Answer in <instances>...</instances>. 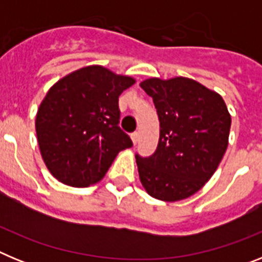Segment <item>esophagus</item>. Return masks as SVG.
Returning <instances> with one entry per match:
<instances>
[{
  "label": "esophagus",
  "mask_w": 262,
  "mask_h": 262,
  "mask_svg": "<svg viewBox=\"0 0 262 262\" xmlns=\"http://www.w3.org/2000/svg\"><path fill=\"white\" fill-rule=\"evenodd\" d=\"M131 139H133L134 144H138V142H139V134L138 133H133V134H131Z\"/></svg>",
  "instance_id": "1"
}]
</instances>
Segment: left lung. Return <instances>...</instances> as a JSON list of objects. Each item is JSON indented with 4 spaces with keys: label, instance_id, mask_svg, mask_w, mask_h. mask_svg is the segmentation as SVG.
<instances>
[{
    "label": "left lung",
    "instance_id": "left-lung-1",
    "mask_svg": "<svg viewBox=\"0 0 262 262\" xmlns=\"http://www.w3.org/2000/svg\"><path fill=\"white\" fill-rule=\"evenodd\" d=\"M140 86L154 99L160 120L155 154L135 156L142 185L160 201L189 198L202 189L223 159L230 113L219 94L191 78H148Z\"/></svg>",
    "mask_w": 262,
    "mask_h": 262
}]
</instances>
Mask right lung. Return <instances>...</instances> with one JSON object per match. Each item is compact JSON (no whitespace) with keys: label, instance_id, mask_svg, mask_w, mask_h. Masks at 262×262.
<instances>
[{"label":"right lung","instance_id":"obj_1","mask_svg":"<svg viewBox=\"0 0 262 262\" xmlns=\"http://www.w3.org/2000/svg\"><path fill=\"white\" fill-rule=\"evenodd\" d=\"M135 84L101 66L72 72L41 101L35 128L46 166L62 184L86 187L103 178L120 151L133 142L119 127L118 101Z\"/></svg>","mask_w":262,"mask_h":262}]
</instances>
